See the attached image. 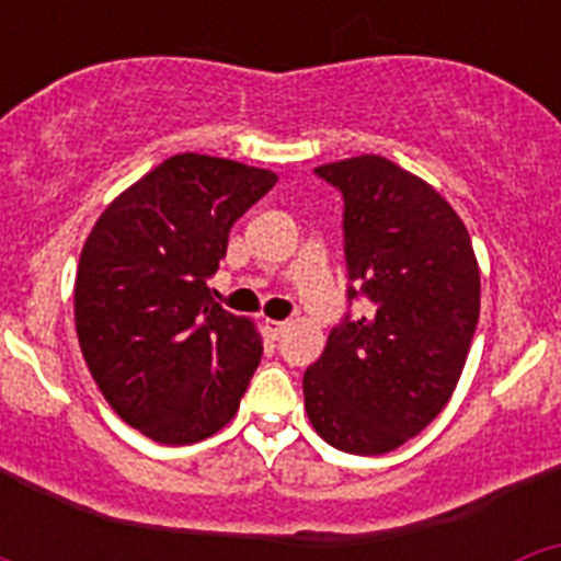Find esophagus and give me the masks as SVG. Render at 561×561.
<instances>
[{
	"label": "esophagus",
	"instance_id": "1",
	"mask_svg": "<svg viewBox=\"0 0 561 561\" xmlns=\"http://www.w3.org/2000/svg\"><path fill=\"white\" fill-rule=\"evenodd\" d=\"M264 323H266V331H270L272 336H280L286 329H289V323H286V320H270V317H266Z\"/></svg>",
	"mask_w": 561,
	"mask_h": 561
}]
</instances>
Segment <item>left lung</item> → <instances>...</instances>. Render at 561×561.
I'll return each instance as SVG.
<instances>
[{
    "label": "left lung",
    "mask_w": 561,
    "mask_h": 561,
    "mask_svg": "<svg viewBox=\"0 0 561 561\" xmlns=\"http://www.w3.org/2000/svg\"><path fill=\"white\" fill-rule=\"evenodd\" d=\"M345 199L348 297L374 314L345 317L304 374L317 435L351 455H385L447 408L480 317V270L466 225L433 185L362 153L314 168Z\"/></svg>",
    "instance_id": "8db88e82"
}]
</instances>
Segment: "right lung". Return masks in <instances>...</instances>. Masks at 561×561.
I'll list each match as a JSON object with an SVG mask.
<instances>
[{"mask_svg":"<svg viewBox=\"0 0 561 561\" xmlns=\"http://www.w3.org/2000/svg\"><path fill=\"white\" fill-rule=\"evenodd\" d=\"M277 176L176 153L117 196L89 232L76 331L108 408L151 440L185 447L238 413L264 342L207 289L236 225Z\"/></svg>","mask_w":561,"mask_h":561,"instance_id":"1","label":"right lung"}]
</instances>
